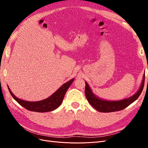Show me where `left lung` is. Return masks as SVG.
<instances>
[{"label":"left lung","instance_id":"1","mask_svg":"<svg viewBox=\"0 0 148 148\" xmlns=\"http://www.w3.org/2000/svg\"><path fill=\"white\" fill-rule=\"evenodd\" d=\"M145 75L143 76V81L140 89H138L135 95L128 98H127V99L117 101H110L101 99L100 98L96 96L95 95H94V93L92 92L86 82H85V84H86V86H85V95H86V99L89 104L95 109L99 112H112L123 110L125 108H126L129 105H130L134 101H135L138 97L140 96L143 89V87H144L145 79Z\"/></svg>","mask_w":148,"mask_h":148}]
</instances>
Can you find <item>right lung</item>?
<instances>
[{
    "instance_id": "1",
    "label": "right lung",
    "mask_w": 148,
    "mask_h": 148,
    "mask_svg": "<svg viewBox=\"0 0 148 148\" xmlns=\"http://www.w3.org/2000/svg\"><path fill=\"white\" fill-rule=\"evenodd\" d=\"M73 81L74 78L64 84L53 95L47 99L36 102H30L20 99L13 95L10 91L9 87H8V89L13 99L26 109L30 111L38 112H51L57 109L60 106L66 91L68 90Z\"/></svg>"
}]
</instances>
